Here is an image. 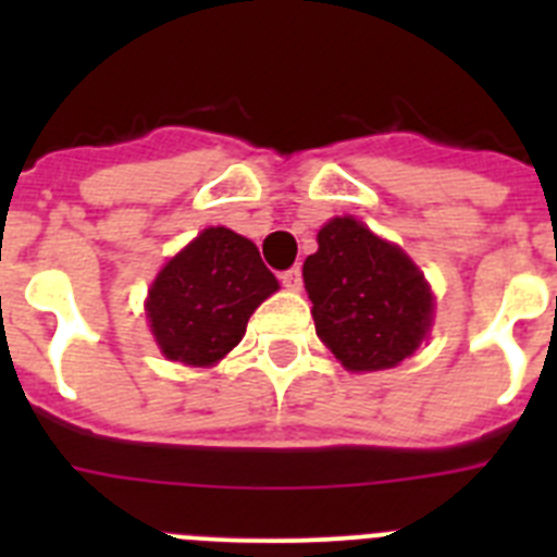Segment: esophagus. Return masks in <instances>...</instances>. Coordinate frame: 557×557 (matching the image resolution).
<instances>
[{
    "label": "esophagus",
    "mask_w": 557,
    "mask_h": 557,
    "mask_svg": "<svg viewBox=\"0 0 557 557\" xmlns=\"http://www.w3.org/2000/svg\"><path fill=\"white\" fill-rule=\"evenodd\" d=\"M282 284L287 289H301V268H289L282 273Z\"/></svg>",
    "instance_id": "1"
}]
</instances>
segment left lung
I'll return each mask as SVG.
<instances>
[{
    "mask_svg": "<svg viewBox=\"0 0 557 557\" xmlns=\"http://www.w3.org/2000/svg\"><path fill=\"white\" fill-rule=\"evenodd\" d=\"M304 287L314 332L348 371L396 368L432 326L435 298L424 273L354 218H334L318 231Z\"/></svg>",
    "mask_w": 557,
    "mask_h": 557,
    "instance_id": "1",
    "label": "left lung"
}]
</instances>
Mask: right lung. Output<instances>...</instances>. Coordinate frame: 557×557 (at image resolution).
<instances>
[{
    "mask_svg": "<svg viewBox=\"0 0 557 557\" xmlns=\"http://www.w3.org/2000/svg\"><path fill=\"white\" fill-rule=\"evenodd\" d=\"M275 289L259 248L218 225L161 268L147 293V321L166 359L209 368L243 339L253 309Z\"/></svg>",
    "mask_w": 557,
    "mask_h": 557,
    "instance_id": "right-lung-1",
    "label": "right lung"
}]
</instances>
